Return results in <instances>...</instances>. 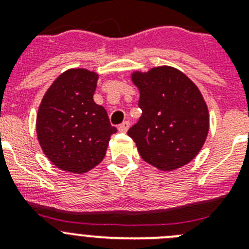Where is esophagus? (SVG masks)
<instances>
[{"label":"esophagus","instance_id":"obj_1","mask_svg":"<svg viewBox=\"0 0 249 249\" xmlns=\"http://www.w3.org/2000/svg\"><path fill=\"white\" fill-rule=\"evenodd\" d=\"M128 128H129V121H124V122L121 123L120 126H118V131L123 132V133L128 131Z\"/></svg>","mask_w":249,"mask_h":249}]
</instances>
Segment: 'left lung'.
<instances>
[{"mask_svg": "<svg viewBox=\"0 0 249 249\" xmlns=\"http://www.w3.org/2000/svg\"><path fill=\"white\" fill-rule=\"evenodd\" d=\"M142 116L128 129L138 153L160 171L181 168L198 155L210 129L201 91L179 70L153 67L131 76Z\"/></svg>", "mask_w": 249, "mask_h": 249, "instance_id": "8db88e82", "label": "left lung"}]
</instances>
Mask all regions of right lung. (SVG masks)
I'll list each match as a JSON object with an SVG mask.
<instances>
[{
	"instance_id": "right-lung-1",
	"label": "right lung",
	"mask_w": 249,
	"mask_h": 249,
	"mask_svg": "<svg viewBox=\"0 0 249 249\" xmlns=\"http://www.w3.org/2000/svg\"><path fill=\"white\" fill-rule=\"evenodd\" d=\"M98 74L72 68L57 77L37 113V138L46 157L59 169L86 173L102 162L111 136L108 114L93 101Z\"/></svg>"
}]
</instances>
